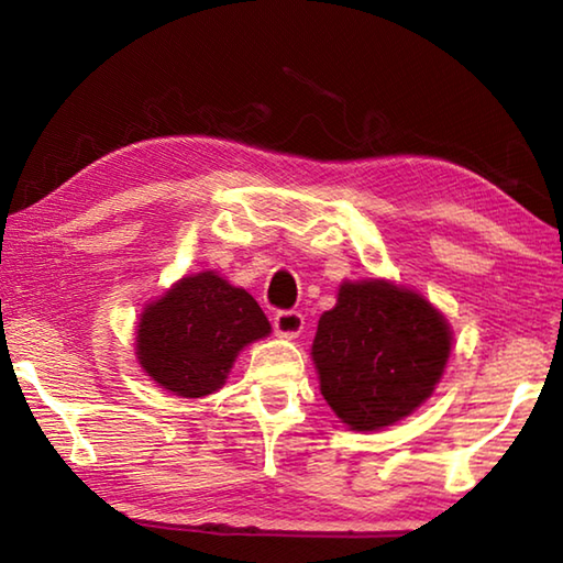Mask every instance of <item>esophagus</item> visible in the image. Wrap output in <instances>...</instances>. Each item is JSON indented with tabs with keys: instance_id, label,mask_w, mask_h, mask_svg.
Wrapping results in <instances>:
<instances>
[{
	"instance_id": "34e87169",
	"label": "esophagus",
	"mask_w": 563,
	"mask_h": 563,
	"mask_svg": "<svg viewBox=\"0 0 563 563\" xmlns=\"http://www.w3.org/2000/svg\"><path fill=\"white\" fill-rule=\"evenodd\" d=\"M302 328H305V318L298 310H283L273 318V330L278 338L295 340L302 332Z\"/></svg>"
}]
</instances>
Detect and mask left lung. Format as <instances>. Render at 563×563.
Instances as JSON below:
<instances>
[{
    "label": "left lung",
    "mask_w": 563,
    "mask_h": 563,
    "mask_svg": "<svg viewBox=\"0 0 563 563\" xmlns=\"http://www.w3.org/2000/svg\"><path fill=\"white\" fill-rule=\"evenodd\" d=\"M452 328L434 305L383 278L345 280L312 340L320 393L342 424L375 432L432 397L452 352Z\"/></svg>",
    "instance_id": "8db88e82"
}]
</instances>
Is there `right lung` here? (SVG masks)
<instances>
[{
	"label": "right lung",
	"mask_w": 563,
	"mask_h": 563,
	"mask_svg": "<svg viewBox=\"0 0 563 563\" xmlns=\"http://www.w3.org/2000/svg\"><path fill=\"white\" fill-rule=\"evenodd\" d=\"M271 335L251 292L213 271L194 273L146 302L136 322V360L176 397H206L225 385L245 345Z\"/></svg>",
	"instance_id": "add662e5"
}]
</instances>
